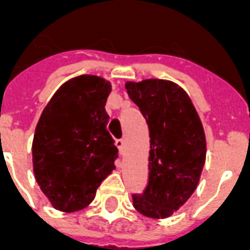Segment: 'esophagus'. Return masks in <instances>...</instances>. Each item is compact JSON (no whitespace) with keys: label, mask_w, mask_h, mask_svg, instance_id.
<instances>
[{"label":"esophagus","mask_w":250,"mask_h":250,"mask_svg":"<svg viewBox=\"0 0 250 250\" xmlns=\"http://www.w3.org/2000/svg\"><path fill=\"white\" fill-rule=\"evenodd\" d=\"M115 146L119 148V152L120 154H123L125 152V143L123 139H118V141L115 142Z\"/></svg>","instance_id":"1"}]
</instances>
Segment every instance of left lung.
I'll return each instance as SVG.
<instances>
[{
  "label": "left lung",
  "instance_id": "left-lung-1",
  "mask_svg": "<svg viewBox=\"0 0 250 250\" xmlns=\"http://www.w3.org/2000/svg\"><path fill=\"white\" fill-rule=\"evenodd\" d=\"M150 132L148 184L132 202L141 214L166 218L190 198L206 158L202 123L188 95L175 83L159 79L125 83Z\"/></svg>",
  "mask_w": 250,
  "mask_h": 250
}]
</instances>
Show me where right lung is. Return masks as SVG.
<instances>
[{"label":"right lung","mask_w":250,"mask_h":250,"mask_svg":"<svg viewBox=\"0 0 250 250\" xmlns=\"http://www.w3.org/2000/svg\"><path fill=\"white\" fill-rule=\"evenodd\" d=\"M111 83L82 75L64 83L42 111L32 145L33 171L55 209L77 211L115 168L118 148L107 131Z\"/></svg>","instance_id":"add662e5"}]
</instances>
